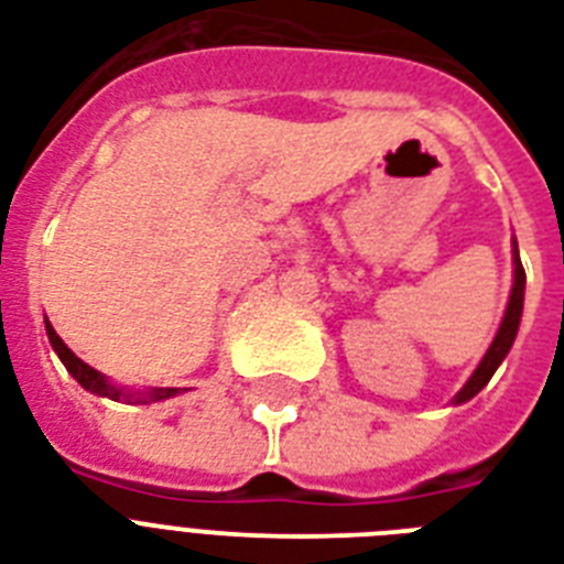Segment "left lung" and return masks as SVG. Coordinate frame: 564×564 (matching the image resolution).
I'll list each match as a JSON object with an SVG mask.
<instances>
[{"mask_svg":"<svg viewBox=\"0 0 564 564\" xmlns=\"http://www.w3.org/2000/svg\"><path fill=\"white\" fill-rule=\"evenodd\" d=\"M512 263H516V283H512V295H509L507 313H503V322H500V327H498V336H495V343L489 345V351H486V357L480 360L477 371L468 377V383H465L463 389L456 392L454 403L471 401L474 394L480 392L482 386L489 383L491 375L498 371V366L509 354L512 343H516L518 325H521V313H524V283H527L524 265H521V257H518V246H512Z\"/></svg>","mask_w":564,"mask_h":564,"instance_id":"left-lung-1","label":"left lung"}]
</instances>
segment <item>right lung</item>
Returning <instances> with one entry per match:
<instances>
[{
	"label": "right lung",
	"mask_w": 564,
	"mask_h": 564,
	"mask_svg": "<svg viewBox=\"0 0 564 564\" xmlns=\"http://www.w3.org/2000/svg\"><path fill=\"white\" fill-rule=\"evenodd\" d=\"M46 334L48 343L55 348V354L61 357V362L66 366V371L78 380V383L93 394H101V398H110V401H134V403H152V401H163V398H172V394H178V389H152V392H128V389H119L113 386L105 375H99L96 369H90L87 362L78 360L69 348L64 345V339L55 334V327L46 322Z\"/></svg>",
	"instance_id": "right-lung-1"
}]
</instances>
